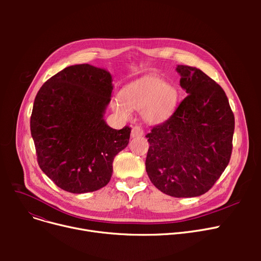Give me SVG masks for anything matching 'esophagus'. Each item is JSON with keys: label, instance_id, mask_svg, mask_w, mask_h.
I'll use <instances>...</instances> for the list:
<instances>
[{"label": "esophagus", "instance_id": "esophagus-1", "mask_svg": "<svg viewBox=\"0 0 261 261\" xmlns=\"http://www.w3.org/2000/svg\"><path fill=\"white\" fill-rule=\"evenodd\" d=\"M132 138H141L144 135V130L140 126H134L131 130Z\"/></svg>", "mask_w": 261, "mask_h": 261}]
</instances>
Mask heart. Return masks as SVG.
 Here are the masks:
<instances>
[{"label": "heart", "instance_id": "heart-1", "mask_svg": "<svg viewBox=\"0 0 261 261\" xmlns=\"http://www.w3.org/2000/svg\"><path fill=\"white\" fill-rule=\"evenodd\" d=\"M177 99L179 91L175 86L164 82L160 76L146 75L123 88L112 108L123 118L129 117V111H142L146 121L159 123L171 115Z\"/></svg>", "mask_w": 261, "mask_h": 261}]
</instances>
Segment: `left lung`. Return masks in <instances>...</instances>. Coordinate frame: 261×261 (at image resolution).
I'll return each instance as SVG.
<instances>
[{
  "label": "left lung",
  "instance_id": "obj_1",
  "mask_svg": "<svg viewBox=\"0 0 261 261\" xmlns=\"http://www.w3.org/2000/svg\"><path fill=\"white\" fill-rule=\"evenodd\" d=\"M187 96L171 116L146 135V171L162 193L201 196L228 165L235 117L223 89L201 70L177 65Z\"/></svg>",
  "mask_w": 261,
  "mask_h": 261
}]
</instances>
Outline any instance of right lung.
Masks as SVG:
<instances>
[{
    "instance_id": "right-lung-1",
    "label": "right lung",
    "mask_w": 261,
    "mask_h": 261,
    "mask_svg": "<svg viewBox=\"0 0 261 261\" xmlns=\"http://www.w3.org/2000/svg\"><path fill=\"white\" fill-rule=\"evenodd\" d=\"M112 77L90 64L67 66L38 91L31 116L37 161L49 179L72 194L98 190L111 180L113 160L131 128L103 120Z\"/></svg>"
}]
</instances>
